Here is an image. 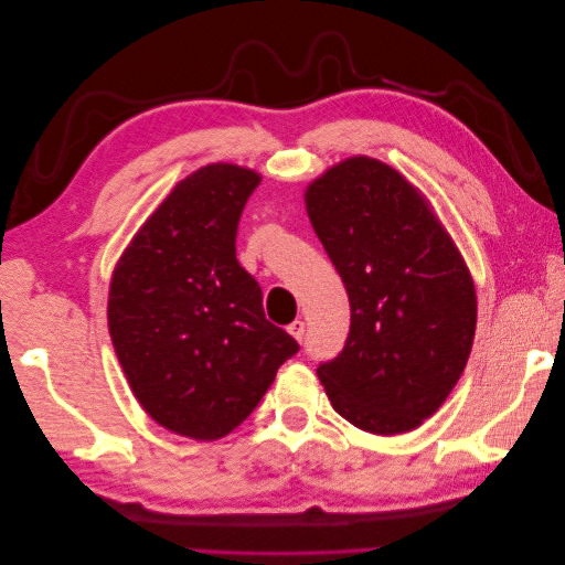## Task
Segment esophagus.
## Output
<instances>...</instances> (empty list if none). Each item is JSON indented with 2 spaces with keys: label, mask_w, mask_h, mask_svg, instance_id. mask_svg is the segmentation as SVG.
<instances>
[{
  "label": "esophagus",
  "mask_w": 565,
  "mask_h": 565,
  "mask_svg": "<svg viewBox=\"0 0 565 565\" xmlns=\"http://www.w3.org/2000/svg\"><path fill=\"white\" fill-rule=\"evenodd\" d=\"M287 332L292 334L297 341H303V334H306V322L303 320H295L292 324H289Z\"/></svg>",
  "instance_id": "obj_1"
}]
</instances>
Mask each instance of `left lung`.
I'll return each mask as SVG.
<instances>
[{"mask_svg": "<svg viewBox=\"0 0 565 565\" xmlns=\"http://www.w3.org/2000/svg\"><path fill=\"white\" fill-rule=\"evenodd\" d=\"M351 303L344 349L318 365L337 413L370 434L415 429L469 361L476 289L450 235L396 169L351 158L306 191Z\"/></svg>", "mask_w": 565, "mask_h": 565, "instance_id": "1", "label": "left lung"}]
</instances>
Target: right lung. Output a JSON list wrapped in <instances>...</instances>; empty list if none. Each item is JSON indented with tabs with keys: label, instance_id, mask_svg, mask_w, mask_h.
I'll list each match as a JSON object with an SVG mask.
<instances>
[{
	"label": "right lung",
	"instance_id": "add662e5",
	"mask_svg": "<svg viewBox=\"0 0 565 565\" xmlns=\"http://www.w3.org/2000/svg\"><path fill=\"white\" fill-rule=\"evenodd\" d=\"M262 177L207 164L183 179L119 259L108 330L127 382L164 429L216 440L243 424L299 351L264 316L235 259L237 224Z\"/></svg>",
	"mask_w": 565,
	"mask_h": 565
}]
</instances>
